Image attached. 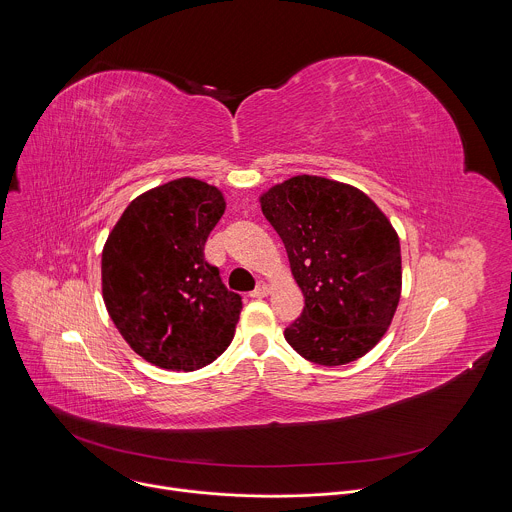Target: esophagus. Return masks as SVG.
<instances>
[{"label": "esophagus", "mask_w": 512, "mask_h": 512, "mask_svg": "<svg viewBox=\"0 0 512 512\" xmlns=\"http://www.w3.org/2000/svg\"><path fill=\"white\" fill-rule=\"evenodd\" d=\"M249 296L251 298H265V296H269V285L267 283H259Z\"/></svg>", "instance_id": "1"}]
</instances>
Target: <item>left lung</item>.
Returning a JSON list of instances; mask_svg holds the SVG:
<instances>
[{
	"instance_id": "8db88e82",
	"label": "left lung",
	"mask_w": 512,
	"mask_h": 512,
	"mask_svg": "<svg viewBox=\"0 0 512 512\" xmlns=\"http://www.w3.org/2000/svg\"><path fill=\"white\" fill-rule=\"evenodd\" d=\"M259 200L306 300L283 332L289 346L324 367L367 354L401 298V247L389 218L358 188L308 174Z\"/></svg>"
}]
</instances>
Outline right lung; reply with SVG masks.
I'll return each instance as SVG.
<instances>
[{
  "label": "right lung",
  "mask_w": 512,
  "mask_h": 512,
  "mask_svg": "<svg viewBox=\"0 0 512 512\" xmlns=\"http://www.w3.org/2000/svg\"><path fill=\"white\" fill-rule=\"evenodd\" d=\"M225 206L216 186L172 180L137 196L103 247L107 312L125 342L160 369H202L235 336L241 296L204 259Z\"/></svg>",
  "instance_id": "add662e5"
}]
</instances>
